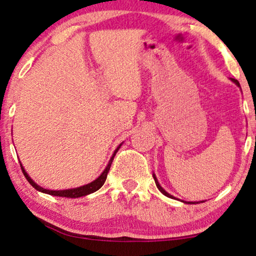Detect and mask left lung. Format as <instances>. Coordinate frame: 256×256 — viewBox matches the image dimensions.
<instances>
[{
  "label": "left lung",
  "instance_id": "left-lung-1",
  "mask_svg": "<svg viewBox=\"0 0 256 256\" xmlns=\"http://www.w3.org/2000/svg\"><path fill=\"white\" fill-rule=\"evenodd\" d=\"M230 80H232V82H233L234 84H236V86H239V87H240V84H239V82H238L236 79L230 78ZM152 176H154V180H155V183H156V186H157V188H158V190H160V192H162V194H163L164 196H166V197H169V198H174V196H171L170 194H168V192H166V190H164V188H163L162 186H160V183H158V180H157V178H156V176H155V174H154ZM185 202V204H198L199 202Z\"/></svg>",
  "mask_w": 256,
  "mask_h": 256
}]
</instances>
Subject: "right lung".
Here are the masks:
<instances>
[{"instance_id":"1","label":"right lung","mask_w":256,"mask_h":256,"mask_svg":"<svg viewBox=\"0 0 256 256\" xmlns=\"http://www.w3.org/2000/svg\"><path fill=\"white\" fill-rule=\"evenodd\" d=\"M122 146V143H121L120 146H118L116 149H115V152H114V154H113V156L110 157V162H108L107 166H106V169L104 170V172L101 174L100 176L98 177L96 180L90 182V183L86 184V185H82V186H79V188H68V190H58V191H57V190H48V188H40V185L34 183V182L32 180H31V178L29 177V174H26V171L24 170L23 166H22V164H20V169H22V171H23V174H24V176H26V178L28 180V182H29V183H30L31 185H32V186H34V188H36L37 191H40V192H43V194H51V196H57V197L79 198V197H82V196H87V194H93V192L98 191L101 186H102V185L104 184V182H106L107 174H108V171H110V166H112V162H113V160H114V156L116 155L118 150L120 149V146Z\"/></svg>"}]
</instances>
